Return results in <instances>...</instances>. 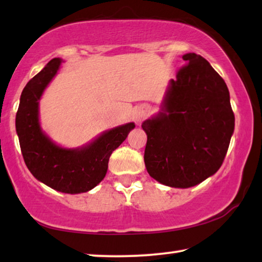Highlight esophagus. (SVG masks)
I'll use <instances>...</instances> for the list:
<instances>
[{
  "instance_id": "1",
  "label": "esophagus",
  "mask_w": 262,
  "mask_h": 262,
  "mask_svg": "<svg viewBox=\"0 0 262 262\" xmlns=\"http://www.w3.org/2000/svg\"><path fill=\"white\" fill-rule=\"evenodd\" d=\"M147 116V108H139L136 109L135 112V115H134V119H135V122L136 123H141L142 120L146 118Z\"/></svg>"
}]
</instances>
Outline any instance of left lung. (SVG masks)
<instances>
[{"label": "left lung", "mask_w": 262, "mask_h": 262, "mask_svg": "<svg viewBox=\"0 0 262 262\" xmlns=\"http://www.w3.org/2000/svg\"><path fill=\"white\" fill-rule=\"evenodd\" d=\"M170 80L161 111L142 123L144 165L156 181L189 188L220 168L235 118L225 81L201 55L188 53Z\"/></svg>", "instance_id": "obj_1"}]
</instances>
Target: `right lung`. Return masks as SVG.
<instances>
[{
    "mask_svg": "<svg viewBox=\"0 0 262 262\" xmlns=\"http://www.w3.org/2000/svg\"><path fill=\"white\" fill-rule=\"evenodd\" d=\"M61 63V58H53L27 83L16 113V133L26 165L38 181L57 192L79 194L103 180L112 153L135 124L112 128L81 148H63L53 142L41 128L38 102Z\"/></svg>",
    "mask_w": 262,
    "mask_h": 262,
    "instance_id": "obj_1",
    "label": "right lung"
}]
</instances>
